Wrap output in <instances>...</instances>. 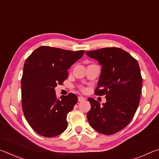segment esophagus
Wrapping results in <instances>:
<instances>
[{
    "label": "esophagus",
    "mask_w": 159,
    "mask_h": 159,
    "mask_svg": "<svg viewBox=\"0 0 159 159\" xmlns=\"http://www.w3.org/2000/svg\"><path fill=\"white\" fill-rule=\"evenodd\" d=\"M85 100V98L84 97H82V96H79L78 98V100H79V102H82V101H84Z\"/></svg>",
    "instance_id": "34e87169"
}]
</instances>
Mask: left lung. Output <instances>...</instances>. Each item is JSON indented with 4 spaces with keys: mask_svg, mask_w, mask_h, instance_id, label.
<instances>
[{
    "mask_svg": "<svg viewBox=\"0 0 159 159\" xmlns=\"http://www.w3.org/2000/svg\"><path fill=\"white\" fill-rule=\"evenodd\" d=\"M102 66L95 94L105 95L100 105L89 98L87 113L90 125L105 135L113 134L127 126L140 101L142 78L137 60L120 48L107 47L85 52Z\"/></svg>",
    "mask_w": 159,
    "mask_h": 159,
    "instance_id": "left-lung-1",
    "label": "left lung"
}]
</instances>
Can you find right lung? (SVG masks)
Returning a JSON list of instances; mask_svg holds the SVG:
<instances>
[{
  "instance_id": "right-lung-1",
  "label": "right lung",
  "mask_w": 159,
  "mask_h": 159,
  "mask_svg": "<svg viewBox=\"0 0 159 159\" xmlns=\"http://www.w3.org/2000/svg\"><path fill=\"white\" fill-rule=\"evenodd\" d=\"M84 52L42 46L25 61L21 80L22 110L27 122L39 134L54 137L67 128V115L78 97L69 93L58 98L55 88L67 79L68 70Z\"/></svg>"
}]
</instances>
